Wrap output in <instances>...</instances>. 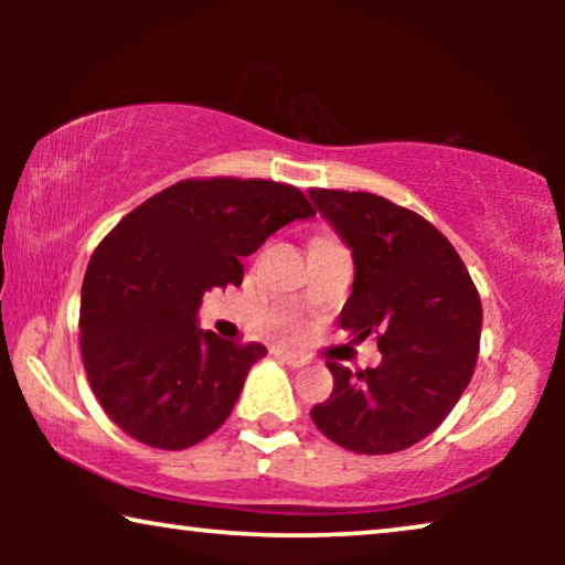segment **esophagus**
<instances>
[{"instance_id": "1", "label": "esophagus", "mask_w": 565, "mask_h": 565, "mask_svg": "<svg viewBox=\"0 0 565 565\" xmlns=\"http://www.w3.org/2000/svg\"><path fill=\"white\" fill-rule=\"evenodd\" d=\"M275 354H277V358H280L282 362H288L290 367H303V365H306V358H300L298 352H290V350H285V347H277Z\"/></svg>"}]
</instances>
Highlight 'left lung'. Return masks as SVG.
Here are the masks:
<instances>
[{
    "label": "left lung",
    "instance_id": "1",
    "mask_svg": "<svg viewBox=\"0 0 565 565\" xmlns=\"http://www.w3.org/2000/svg\"><path fill=\"white\" fill-rule=\"evenodd\" d=\"M308 195L352 249V296L339 323L358 339L377 334L383 354L360 373L327 362L334 391L311 419L350 452L406 450L445 422L473 377L481 298L455 246L419 213L373 192Z\"/></svg>",
    "mask_w": 565,
    "mask_h": 565
}]
</instances>
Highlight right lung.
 Wrapping results in <instances>:
<instances>
[{"label":"right lung","instance_id":"obj_1","mask_svg":"<svg viewBox=\"0 0 565 565\" xmlns=\"http://www.w3.org/2000/svg\"><path fill=\"white\" fill-rule=\"evenodd\" d=\"M316 215L273 180H182L130 211L92 254L82 282V360L99 406L138 443L184 450L234 412L265 344L198 327L213 288L292 221Z\"/></svg>","mask_w":565,"mask_h":565}]
</instances>
